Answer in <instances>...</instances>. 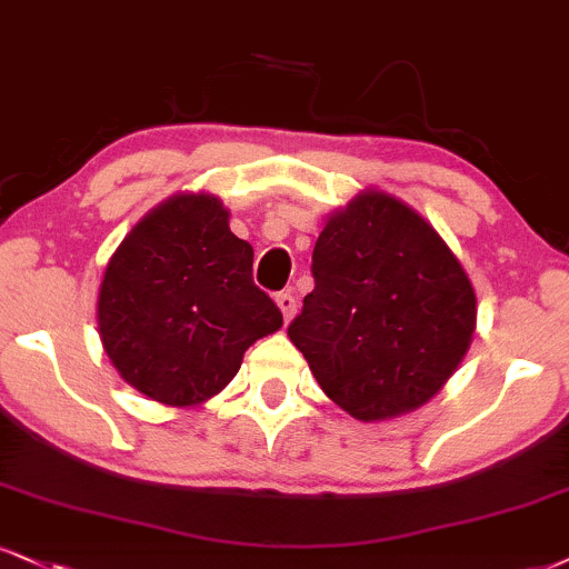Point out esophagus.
Instances as JSON below:
<instances>
[{
    "label": "esophagus",
    "mask_w": 569,
    "mask_h": 569,
    "mask_svg": "<svg viewBox=\"0 0 569 569\" xmlns=\"http://www.w3.org/2000/svg\"><path fill=\"white\" fill-rule=\"evenodd\" d=\"M277 306H279V311H282L284 321H290L292 317H296L298 303H296V298L290 296V292H279V296H277Z\"/></svg>",
    "instance_id": "esophagus-1"
}]
</instances>
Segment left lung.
I'll use <instances>...</instances> for the list:
<instances>
[{
    "instance_id": "left-lung-1",
    "label": "left lung",
    "mask_w": 569,
    "mask_h": 569,
    "mask_svg": "<svg viewBox=\"0 0 569 569\" xmlns=\"http://www.w3.org/2000/svg\"><path fill=\"white\" fill-rule=\"evenodd\" d=\"M311 271L317 287L287 335L353 419L417 411L459 369L478 325L475 287L403 200L363 189L329 213Z\"/></svg>"
}]
</instances>
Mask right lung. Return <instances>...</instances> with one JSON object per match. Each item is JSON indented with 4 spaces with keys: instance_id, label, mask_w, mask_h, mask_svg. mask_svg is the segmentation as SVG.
I'll return each mask as SVG.
<instances>
[{
    "instance_id": "right-lung-1",
    "label": "right lung",
    "mask_w": 569,
    "mask_h": 569,
    "mask_svg": "<svg viewBox=\"0 0 569 569\" xmlns=\"http://www.w3.org/2000/svg\"><path fill=\"white\" fill-rule=\"evenodd\" d=\"M97 327L131 388L189 409L234 380L244 350L282 327V311L252 284V248L231 234L223 202L179 192L118 244L100 284Z\"/></svg>"
}]
</instances>
